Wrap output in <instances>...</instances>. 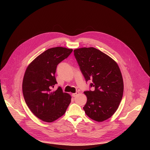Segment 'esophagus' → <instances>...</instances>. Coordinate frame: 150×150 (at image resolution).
<instances>
[{
    "label": "esophagus",
    "instance_id": "obj_1",
    "mask_svg": "<svg viewBox=\"0 0 150 150\" xmlns=\"http://www.w3.org/2000/svg\"><path fill=\"white\" fill-rule=\"evenodd\" d=\"M79 94V91H76L75 93H73V94H72V97H76L77 96H78Z\"/></svg>",
    "mask_w": 150,
    "mask_h": 150
}]
</instances>
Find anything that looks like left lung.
Segmentation results:
<instances>
[{
	"instance_id": "left-lung-1",
	"label": "left lung",
	"mask_w": 150,
	"mask_h": 150,
	"mask_svg": "<svg viewBox=\"0 0 150 150\" xmlns=\"http://www.w3.org/2000/svg\"><path fill=\"white\" fill-rule=\"evenodd\" d=\"M85 80H92L94 91H84L87 101L83 108L91 119L103 122L116 112L122 100L123 81L117 63L110 56L94 47L74 50Z\"/></svg>"
}]
</instances>
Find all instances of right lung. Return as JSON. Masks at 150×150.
<instances>
[{
  "instance_id": "1",
  "label": "right lung",
  "mask_w": 150,
  "mask_h": 150,
  "mask_svg": "<svg viewBox=\"0 0 150 150\" xmlns=\"http://www.w3.org/2000/svg\"><path fill=\"white\" fill-rule=\"evenodd\" d=\"M72 49L56 47L49 49L38 56L28 66L23 81L25 103L32 113L41 120L52 122L62 116L71 101V96L63 93L54 76L57 65L67 58Z\"/></svg>"
}]
</instances>
